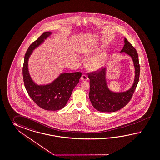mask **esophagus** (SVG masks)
I'll return each mask as SVG.
<instances>
[{
    "label": "esophagus",
    "instance_id": "1",
    "mask_svg": "<svg viewBox=\"0 0 160 160\" xmlns=\"http://www.w3.org/2000/svg\"><path fill=\"white\" fill-rule=\"evenodd\" d=\"M82 80H88V76L86 74H83L82 75V78H81Z\"/></svg>",
    "mask_w": 160,
    "mask_h": 160
}]
</instances>
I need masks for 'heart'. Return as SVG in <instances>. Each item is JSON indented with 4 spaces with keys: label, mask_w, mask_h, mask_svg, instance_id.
I'll return each instance as SVG.
<instances>
[{
    "label": "heart",
    "mask_w": 160,
    "mask_h": 160,
    "mask_svg": "<svg viewBox=\"0 0 160 160\" xmlns=\"http://www.w3.org/2000/svg\"><path fill=\"white\" fill-rule=\"evenodd\" d=\"M98 49V48L97 46H88L83 49L82 52L87 56H91L97 51ZM105 58V54L104 53L98 55L88 60L87 63V65L92 70H97L103 66Z\"/></svg>",
    "instance_id": "b5f03b06"
}]
</instances>
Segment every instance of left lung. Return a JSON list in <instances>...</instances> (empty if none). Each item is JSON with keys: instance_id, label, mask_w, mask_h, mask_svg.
Instances as JSON below:
<instances>
[{"instance_id": "obj_1", "label": "left lung", "mask_w": 160, "mask_h": 160, "mask_svg": "<svg viewBox=\"0 0 160 160\" xmlns=\"http://www.w3.org/2000/svg\"><path fill=\"white\" fill-rule=\"evenodd\" d=\"M125 44L121 52H124L132 58L135 68V80L132 87L127 91L115 93L110 91L106 82L104 68L88 73L90 78L89 98L94 108L102 112H114L119 110L128 103L132 97L138 84L140 75V65L136 49L124 39Z\"/></svg>"}]
</instances>
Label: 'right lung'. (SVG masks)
<instances>
[{
  "instance_id": "1",
  "label": "right lung",
  "mask_w": 160,
  "mask_h": 160,
  "mask_svg": "<svg viewBox=\"0 0 160 160\" xmlns=\"http://www.w3.org/2000/svg\"><path fill=\"white\" fill-rule=\"evenodd\" d=\"M50 35L51 32L43 33L29 46L24 57L22 75L24 86L28 94L37 105L47 110H58L66 105L82 74L80 72L63 73L47 86H37L33 82L28 72V59L32 50Z\"/></svg>"
}]
</instances>
